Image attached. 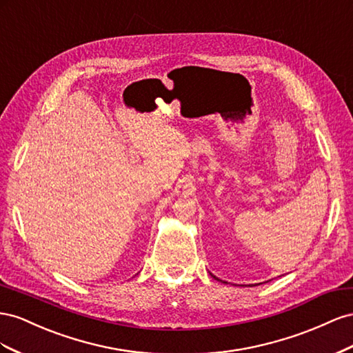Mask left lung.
<instances>
[{
	"mask_svg": "<svg viewBox=\"0 0 353 353\" xmlns=\"http://www.w3.org/2000/svg\"><path fill=\"white\" fill-rule=\"evenodd\" d=\"M211 276H213V278H216V276H214V275H211ZM216 279H217V278H216Z\"/></svg>",
	"mask_w": 353,
	"mask_h": 353,
	"instance_id": "left-lung-1",
	"label": "left lung"
}]
</instances>
